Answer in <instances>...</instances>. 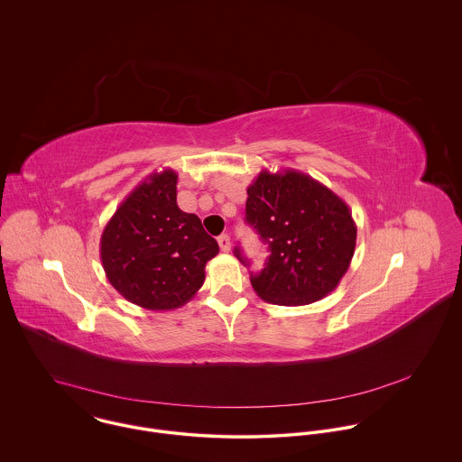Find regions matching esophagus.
Segmentation results:
<instances>
[{
    "label": "esophagus",
    "instance_id": "obj_1",
    "mask_svg": "<svg viewBox=\"0 0 462 462\" xmlns=\"http://www.w3.org/2000/svg\"><path fill=\"white\" fill-rule=\"evenodd\" d=\"M218 245H220L222 253H229L231 251V238L227 235L218 236Z\"/></svg>",
    "mask_w": 462,
    "mask_h": 462
}]
</instances>
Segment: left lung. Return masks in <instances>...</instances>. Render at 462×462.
Listing matches in <instances>:
<instances>
[{"label":"left lung","instance_id":"left-lung-1","mask_svg":"<svg viewBox=\"0 0 462 462\" xmlns=\"http://www.w3.org/2000/svg\"><path fill=\"white\" fill-rule=\"evenodd\" d=\"M245 220L268 245L264 268L251 275L272 304L306 306L329 295L348 270L357 227L346 202L311 176L262 171L247 189ZM235 256L249 266L240 247Z\"/></svg>","mask_w":462,"mask_h":462}]
</instances>
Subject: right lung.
Masks as SVG:
<instances>
[{"label":"right lung","mask_w":462,"mask_h":462,"mask_svg":"<svg viewBox=\"0 0 462 462\" xmlns=\"http://www.w3.org/2000/svg\"><path fill=\"white\" fill-rule=\"evenodd\" d=\"M178 174H151L121 202L101 235V263L110 284L133 304L169 311L187 304L218 254L200 218L176 202Z\"/></svg>","instance_id":"right-lung-1"}]
</instances>
